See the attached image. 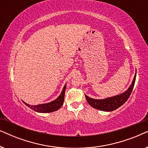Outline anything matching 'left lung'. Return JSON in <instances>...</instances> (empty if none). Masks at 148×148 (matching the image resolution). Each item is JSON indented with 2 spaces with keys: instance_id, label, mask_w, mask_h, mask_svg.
Returning <instances> with one entry per match:
<instances>
[{
  "instance_id": "left-lung-1",
  "label": "left lung",
  "mask_w": 148,
  "mask_h": 148,
  "mask_svg": "<svg viewBox=\"0 0 148 148\" xmlns=\"http://www.w3.org/2000/svg\"><path fill=\"white\" fill-rule=\"evenodd\" d=\"M135 79H136V73H135V77L133 78L131 86L129 87V88L125 92L122 93V94L104 99H99V100L98 99L90 98V97L85 94L86 100L91 106L96 109H98V110L105 111V112H110V111L116 110L121 106H122L128 100L131 92H132L133 87H134Z\"/></svg>"
}]
</instances>
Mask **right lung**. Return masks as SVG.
<instances>
[{
	"instance_id": "1",
	"label": "right lung",
	"mask_w": 148,
	"mask_h": 148,
	"mask_svg": "<svg viewBox=\"0 0 148 148\" xmlns=\"http://www.w3.org/2000/svg\"><path fill=\"white\" fill-rule=\"evenodd\" d=\"M66 86V84L64 86L62 92L58 98H56L55 100L51 101V102L46 103V104H41L38 105H30L23 102L24 104L33 110L40 113H48L58 110L63 104Z\"/></svg>"
}]
</instances>
